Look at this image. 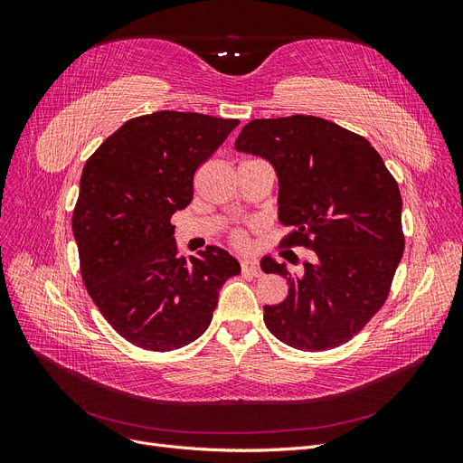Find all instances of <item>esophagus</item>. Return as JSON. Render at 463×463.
Masks as SVG:
<instances>
[{
  "instance_id": "esophagus-1",
  "label": "esophagus",
  "mask_w": 463,
  "mask_h": 463,
  "mask_svg": "<svg viewBox=\"0 0 463 463\" xmlns=\"http://www.w3.org/2000/svg\"><path fill=\"white\" fill-rule=\"evenodd\" d=\"M241 272L243 274H250V276H260V269L255 259H247L243 257L241 259Z\"/></svg>"
}]
</instances>
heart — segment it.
Masks as SVG:
<instances>
[{
    "label": "heart",
    "mask_w": 463,
    "mask_h": 463,
    "mask_svg": "<svg viewBox=\"0 0 463 463\" xmlns=\"http://www.w3.org/2000/svg\"><path fill=\"white\" fill-rule=\"evenodd\" d=\"M245 241H247V240H245L243 233H235V235H233V243H235V245H245Z\"/></svg>",
    "instance_id": "b5f03b06"
}]
</instances>
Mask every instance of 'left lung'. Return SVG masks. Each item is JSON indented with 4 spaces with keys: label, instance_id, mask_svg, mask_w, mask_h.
Segmentation results:
<instances>
[{
    "label": "left lung",
    "instance_id": "8db88e82",
    "mask_svg": "<svg viewBox=\"0 0 463 463\" xmlns=\"http://www.w3.org/2000/svg\"><path fill=\"white\" fill-rule=\"evenodd\" d=\"M235 150L274 167L278 218L291 228L279 247L315 250L299 276L272 257L260 260L289 286L282 303L264 305L266 328L303 352L352 340L384 305L403 255L402 194L381 154L315 116L249 121Z\"/></svg>",
    "mask_w": 463,
    "mask_h": 463
}]
</instances>
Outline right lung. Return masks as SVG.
<instances>
[{
  "label": "right lung",
  "instance_id": "right-lung-1",
  "mask_svg": "<svg viewBox=\"0 0 463 463\" xmlns=\"http://www.w3.org/2000/svg\"><path fill=\"white\" fill-rule=\"evenodd\" d=\"M240 125L154 111L109 135L82 167L73 235L89 296L125 340L172 352L204 334L218 291L241 266L208 245L177 255L172 216L193 201V175Z\"/></svg>",
  "mask_w": 463,
  "mask_h": 463
}]
</instances>
